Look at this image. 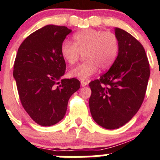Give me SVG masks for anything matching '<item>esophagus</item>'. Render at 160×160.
Wrapping results in <instances>:
<instances>
[{
    "instance_id": "esophagus-1",
    "label": "esophagus",
    "mask_w": 160,
    "mask_h": 160,
    "mask_svg": "<svg viewBox=\"0 0 160 160\" xmlns=\"http://www.w3.org/2000/svg\"><path fill=\"white\" fill-rule=\"evenodd\" d=\"M87 84H88V83H87V82L81 81V86H82V87H86V86H87Z\"/></svg>"
}]
</instances>
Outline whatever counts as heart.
<instances>
[{"label":"heart","instance_id":"obj_1","mask_svg":"<svg viewBox=\"0 0 160 160\" xmlns=\"http://www.w3.org/2000/svg\"><path fill=\"white\" fill-rule=\"evenodd\" d=\"M73 43L64 41L61 46V53L66 62L73 65L83 53L85 62L73 68L69 73L72 78L87 80L100 68L105 70L116 60L119 51V41L111 31L86 29L75 32Z\"/></svg>","mask_w":160,"mask_h":160}]
</instances>
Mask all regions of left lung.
<instances>
[{"mask_svg": "<svg viewBox=\"0 0 160 160\" xmlns=\"http://www.w3.org/2000/svg\"><path fill=\"white\" fill-rule=\"evenodd\" d=\"M114 31L119 41L118 57L107 73L89 84L93 119L109 130L122 127L138 112L150 77V65L142 44L123 29L115 28Z\"/></svg>", "mask_w": 160, "mask_h": 160, "instance_id": "left-lung-1", "label": "left lung"}]
</instances>
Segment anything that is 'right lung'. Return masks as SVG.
<instances>
[{"label":"right lung","mask_w":160,"mask_h":160,"mask_svg":"<svg viewBox=\"0 0 160 160\" xmlns=\"http://www.w3.org/2000/svg\"><path fill=\"white\" fill-rule=\"evenodd\" d=\"M70 32L53 25L38 29L21 44L14 62L12 74L22 107L43 127L64 118L70 96L80 88L77 78L61 80L66 71L61 46Z\"/></svg>","instance_id":"add662e5"}]
</instances>
